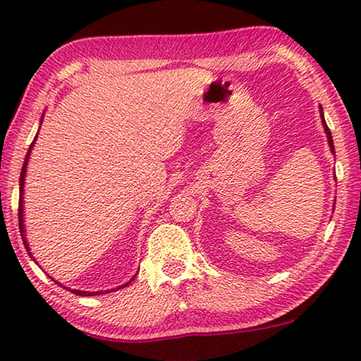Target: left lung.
Wrapping results in <instances>:
<instances>
[{
  "mask_svg": "<svg viewBox=\"0 0 361 361\" xmlns=\"http://www.w3.org/2000/svg\"><path fill=\"white\" fill-rule=\"evenodd\" d=\"M320 116H322V122H323V127H325V132H326V137H328V145L329 148H331V152L334 154V143H333V137H331V130L328 129L326 122H325V118H323V108L320 106Z\"/></svg>",
  "mask_w": 361,
  "mask_h": 361,
  "instance_id": "obj_1",
  "label": "left lung"
}]
</instances>
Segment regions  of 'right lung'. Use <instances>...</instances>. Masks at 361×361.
<instances>
[{"label":"right lung","instance_id":"obj_1","mask_svg":"<svg viewBox=\"0 0 361 361\" xmlns=\"http://www.w3.org/2000/svg\"><path fill=\"white\" fill-rule=\"evenodd\" d=\"M41 122H42V119H41ZM35 142H36V137H35V140H33V143L30 145V148H28V152H27V156H25V162H23V167H22V172H20V195H19V229H20V235H22V240H23V245H25V248H27V252H28V255L32 256V253H30V247H28V243H27V240H25V226H23V185H25V173H27V162H28V157H30V152H32V148H33V145H35ZM135 279V277H133ZM132 279V280H133ZM54 280V279H52ZM132 280H129V282L127 283H124V285H121V286H118V288L116 290H119V288H124V286H127V285H130V282ZM54 282H56L57 285H60L57 280H54ZM62 286V285H60ZM63 288H66V286H63ZM71 293H75V295H78V296H95V295H102V291H81V290H70ZM109 291H114V290H108L106 293H109Z\"/></svg>","mask_w":361,"mask_h":361}]
</instances>
